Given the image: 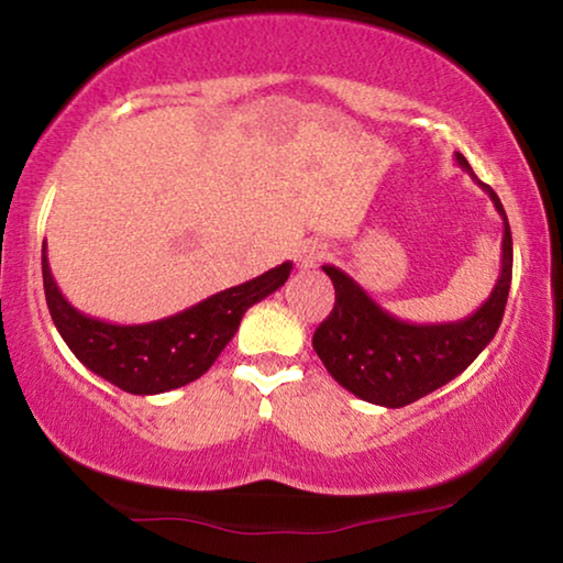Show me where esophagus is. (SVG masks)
<instances>
[{"label":"esophagus","mask_w":563,"mask_h":563,"mask_svg":"<svg viewBox=\"0 0 563 563\" xmlns=\"http://www.w3.org/2000/svg\"><path fill=\"white\" fill-rule=\"evenodd\" d=\"M325 257V245L318 240H308L303 245L298 247V255H296V263L300 271H310V267H316L321 260Z\"/></svg>","instance_id":"esophagus-1"}]
</instances>
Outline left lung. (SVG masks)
Wrapping results in <instances>:
<instances>
[{
    "mask_svg": "<svg viewBox=\"0 0 563 563\" xmlns=\"http://www.w3.org/2000/svg\"><path fill=\"white\" fill-rule=\"evenodd\" d=\"M457 166L490 197L503 220L500 275L475 313L450 323H409L384 310L351 275L323 265L335 290L331 316L313 333V349L343 389L372 405L399 409L463 374L496 335L514 278V238L500 199L470 169Z\"/></svg>",
    "mask_w": 563,
    "mask_h": 563,
    "instance_id": "obj_1",
    "label": "left lung"
}]
</instances>
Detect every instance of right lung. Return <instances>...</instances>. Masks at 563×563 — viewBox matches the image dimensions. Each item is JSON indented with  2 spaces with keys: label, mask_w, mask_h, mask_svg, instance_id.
<instances>
[{
  "label": "right lung",
  "mask_w": 563,
  "mask_h": 563,
  "mask_svg": "<svg viewBox=\"0 0 563 563\" xmlns=\"http://www.w3.org/2000/svg\"><path fill=\"white\" fill-rule=\"evenodd\" d=\"M290 271L292 263H283L174 316L123 325L82 313L63 296L49 273L47 242H42V283L57 333L82 366L139 397L199 379L238 333L245 310L283 288Z\"/></svg>",
  "instance_id": "1"
}]
</instances>
